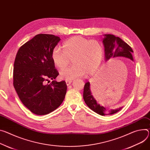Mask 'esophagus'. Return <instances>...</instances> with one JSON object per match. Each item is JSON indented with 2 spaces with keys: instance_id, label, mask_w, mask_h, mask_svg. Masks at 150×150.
I'll return each mask as SVG.
<instances>
[{
  "instance_id": "34e87169",
  "label": "esophagus",
  "mask_w": 150,
  "mask_h": 150,
  "mask_svg": "<svg viewBox=\"0 0 150 150\" xmlns=\"http://www.w3.org/2000/svg\"><path fill=\"white\" fill-rule=\"evenodd\" d=\"M72 82V80H66V84H67V86L71 85V84Z\"/></svg>"
}]
</instances>
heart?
Returning a JSON list of instances; mask_svg holds the SVG:
<instances>
[{
  "label": "heart",
  "instance_id": "obj_1",
  "mask_svg": "<svg viewBox=\"0 0 150 150\" xmlns=\"http://www.w3.org/2000/svg\"><path fill=\"white\" fill-rule=\"evenodd\" d=\"M63 51L56 47L51 52V57L54 65L60 69L66 66L72 58L71 67L60 71V77L71 80L83 77L87 74H93L101 64L104 57L102 43L96 39H88L80 36H73L62 44Z\"/></svg>",
  "mask_w": 150,
  "mask_h": 150
}]
</instances>
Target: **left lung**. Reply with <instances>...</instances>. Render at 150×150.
<instances>
[{"label": "left lung", "mask_w": 150, "mask_h": 150, "mask_svg": "<svg viewBox=\"0 0 150 150\" xmlns=\"http://www.w3.org/2000/svg\"><path fill=\"white\" fill-rule=\"evenodd\" d=\"M104 36L105 38L103 39V43L105 47V62H107L112 57H124L133 60L132 55V53L133 52V51L132 48L124 40H122L119 37H116L111 34H106L104 35ZM107 84V83H105L104 84L102 83V86H101V85H100V88H102V90H104L103 88L104 89L106 88V85ZM90 84L89 82L86 83L84 85L83 98L86 105L94 112H96L100 115H112L118 112L122 108L121 107L118 109H116V110L108 111L104 106L98 103L99 102V98L98 99L96 98L97 99L96 101V100L93 98L90 91Z\"/></svg>", "instance_id": "left-lung-1"}]
</instances>
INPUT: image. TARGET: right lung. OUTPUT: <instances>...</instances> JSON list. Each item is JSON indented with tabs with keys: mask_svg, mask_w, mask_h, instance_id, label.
Returning a JSON list of instances; mask_svg holds the SVG:
<instances>
[{
	"mask_svg": "<svg viewBox=\"0 0 150 150\" xmlns=\"http://www.w3.org/2000/svg\"><path fill=\"white\" fill-rule=\"evenodd\" d=\"M60 40L59 36L38 34L18 50L13 71V84L23 105L33 114H48L63 102L67 90L64 81L55 79L59 72L51 60L52 50Z\"/></svg>",
	"mask_w": 150,
	"mask_h": 150,
	"instance_id": "add662e5",
	"label": "right lung"
}]
</instances>
